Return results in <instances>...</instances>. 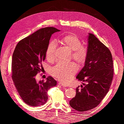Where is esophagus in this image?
Wrapping results in <instances>:
<instances>
[{"instance_id":"esophagus-1","label":"esophagus","mask_w":124,"mask_h":124,"mask_svg":"<svg viewBox=\"0 0 124 124\" xmlns=\"http://www.w3.org/2000/svg\"><path fill=\"white\" fill-rule=\"evenodd\" d=\"M58 85H60V86H62V87H66V86L65 85L62 84V83H58Z\"/></svg>"}]
</instances>
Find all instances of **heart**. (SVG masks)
<instances>
[{"label": "heart", "instance_id": "heart-1", "mask_svg": "<svg viewBox=\"0 0 124 124\" xmlns=\"http://www.w3.org/2000/svg\"><path fill=\"white\" fill-rule=\"evenodd\" d=\"M62 42L72 51V58L78 64H83L87 56L86 47L81 46V41L74 35H69L61 39ZM57 44L54 40L48 43L46 51L47 59L53 61L55 57ZM77 67L72 62H60L51 70V73L54 77L64 84H67L72 79L77 71Z\"/></svg>", "mask_w": 124, "mask_h": 124}]
</instances>
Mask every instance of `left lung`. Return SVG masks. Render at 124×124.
Here are the masks:
<instances>
[{
	"label": "left lung",
	"instance_id": "1",
	"mask_svg": "<svg viewBox=\"0 0 124 124\" xmlns=\"http://www.w3.org/2000/svg\"><path fill=\"white\" fill-rule=\"evenodd\" d=\"M87 38V58L77 76L84 83L76 88V96L69 101L70 106L80 112L98 106L109 91L113 77V58L109 49L93 33H88Z\"/></svg>",
	"mask_w": 124,
	"mask_h": 124
}]
</instances>
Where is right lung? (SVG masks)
<instances>
[{
    "instance_id": "1",
    "label": "right lung",
    "mask_w": 124,
    "mask_h": 124,
    "mask_svg": "<svg viewBox=\"0 0 124 124\" xmlns=\"http://www.w3.org/2000/svg\"><path fill=\"white\" fill-rule=\"evenodd\" d=\"M60 31L54 27L40 29L21 40L15 48L12 59V78L24 102L32 107L42 106L48 99L47 91L56 85L52 77L38 82L36 76L42 69L46 48L52 34Z\"/></svg>"
}]
</instances>
